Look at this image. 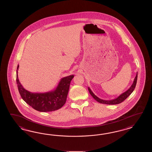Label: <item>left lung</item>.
Instances as JSON below:
<instances>
[{"label":"left lung","instance_id":"1","mask_svg":"<svg viewBox=\"0 0 152 152\" xmlns=\"http://www.w3.org/2000/svg\"><path fill=\"white\" fill-rule=\"evenodd\" d=\"M137 78H138V72L137 73L136 76L134 78L133 83L132 84V85L130 87L129 89L126 91L125 92L123 93L122 94H121L120 96L115 98L113 100H104L101 99L100 98H99L98 97L96 96L93 92L91 90V89L88 87V90L89 91L90 94H91V95L93 97V98L96 100L97 102L101 103V104H108V105H115V104H119L120 103L122 102L123 101H124L129 96V95L133 92V91L134 90V88H135L136 84H137Z\"/></svg>","mask_w":152,"mask_h":152}]
</instances>
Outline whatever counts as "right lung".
<instances>
[{
    "label": "right lung",
    "instance_id": "obj_1",
    "mask_svg": "<svg viewBox=\"0 0 152 152\" xmlns=\"http://www.w3.org/2000/svg\"><path fill=\"white\" fill-rule=\"evenodd\" d=\"M17 66L16 81L19 92L29 105L35 110L41 112H49L58 110L64 105L68 92L69 85L74 75H69L61 78L57 88L53 91L44 93H33L29 92L23 88L19 82L18 77Z\"/></svg>",
    "mask_w": 152,
    "mask_h": 152
}]
</instances>
